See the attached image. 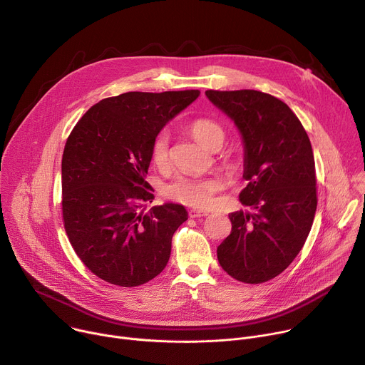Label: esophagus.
<instances>
[{
    "instance_id": "obj_1",
    "label": "esophagus",
    "mask_w": 365,
    "mask_h": 365,
    "mask_svg": "<svg viewBox=\"0 0 365 365\" xmlns=\"http://www.w3.org/2000/svg\"><path fill=\"white\" fill-rule=\"evenodd\" d=\"M207 215H210V212L203 211V210H190L189 211L190 218H200V217H207Z\"/></svg>"
}]
</instances>
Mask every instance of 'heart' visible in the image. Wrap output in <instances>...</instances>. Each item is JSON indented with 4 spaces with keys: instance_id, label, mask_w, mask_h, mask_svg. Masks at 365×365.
Masks as SVG:
<instances>
[{
    "instance_id": "b5f03b06",
    "label": "heart",
    "mask_w": 365,
    "mask_h": 365,
    "mask_svg": "<svg viewBox=\"0 0 365 365\" xmlns=\"http://www.w3.org/2000/svg\"><path fill=\"white\" fill-rule=\"evenodd\" d=\"M189 131L197 143L211 150L220 148L227 137L225 128L211 118H197L192 121L189 124ZM150 159L160 170L170 166V137L168 131H160L153 138ZM221 180L214 176H180L166 187V196L189 206H210L214 200V195L221 189Z\"/></svg>"
}]
</instances>
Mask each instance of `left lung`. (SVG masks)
Segmentation results:
<instances>
[{"instance_id":"left-lung-1","label":"left lung","mask_w":365,"mask_h":365,"mask_svg":"<svg viewBox=\"0 0 365 365\" xmlns=\"http://www.w3.org/2000/svg\"><path fill=\"white\" fill-rule=\"evenodd\" d=\"M205 93L242 135L247 186L240 200L252 210L230 214L232 230L217 248L218 262L238 282L264 283L290 266L314 224L318 196L310 140L296 114L270 93Z\"/></svg>"}]
</instances>
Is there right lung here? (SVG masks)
Returning <instances> with one entry per match:
<instances>
[{"label": "right lung", "mask_w": 365, "mask_h": 365, "mask_svg": "<svg viewBox=\"0 0 365 365\" xmlns=\"http://www.w3.org/2000/svg\"><path fill=\"white\" fill-rule=\"evenodd\" d=\"M197 89L125 92L91 107L69 134L62 158V215L81 262L99 279L135 287L163 272L185 206L154 199L145 182L150 147Z\"/></svg>", "instance_id": "obj_1"}]
</instances>
